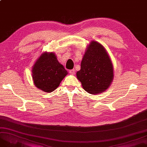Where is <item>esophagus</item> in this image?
I'll list each match as a JSON object with an SVG mask.
<instances>
[{
    "label": "esophagus",
    "mask_w": 147,
    "mask_h": 147,
    "mask_svg": "<svg viewBox=\"0 0 147 147\" xmlns=\"http://www.w3.org/2000/svg\"><path fill=\"white\" fill-rule=\"evenodd\" d=\"M69 73H70L71 74H75V69H70V70H69Z\"/></svg>",
    "instance_id": "34e87169"
}]
</instances>
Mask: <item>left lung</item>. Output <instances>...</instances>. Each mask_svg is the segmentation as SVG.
<instances>
[{"label":"left lung","mask_w":147,"mask_h":147,"mask_svg":"<svg viewBox=\"0 0 147 147\" xmlns=\"http://www.w3.org/2000/svg\"><path fill=\"white\" fill-rule=\"evenodd\" d=\"M76 75L83 89L90 94L101 93L110 86L113 78V65L101 44L91 42Z\"/></svg>","instance_id":"1"}]
</instances>
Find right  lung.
I'll return each instance as SVG.
<instances>
[{"mask_svg": "<svg viewBox=\"0 0 147 147\" xmlns=\"http://www.w3.org/2000/svg\"><path fill=\"white\" fill-rule=\"evenodd\" d=\"M32 72L35 86L46 92L55 90L68 74L63 66L58 61L55 53L47 52L37 60Z\"/></svg>", "mask_w": 147, "mask_h": 147, "instance_id": "obj_1", "label": "right lung"}]
</instances>
